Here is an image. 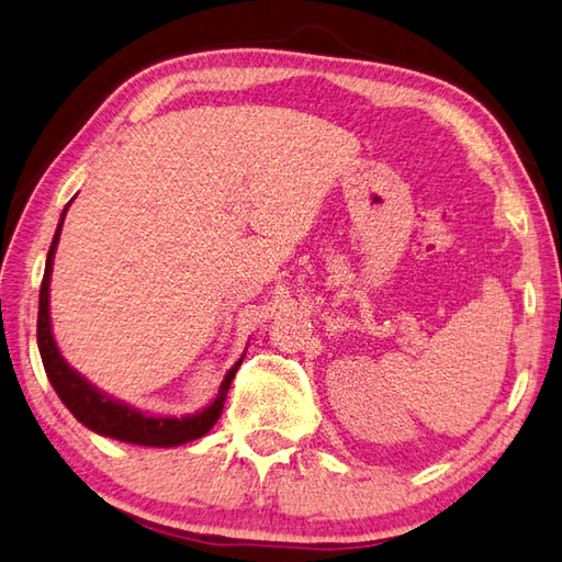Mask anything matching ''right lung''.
Returning a JSON list of instances; mask_svg holds the SVG:
<instances>
[{
	"label": "right lung",
	"instance_id": "obj_1",
	"mask_svg": "<svg viewBox=\"0 0 562 562\" xmlns=\"http://www.w3.org/2000/svg\"><path fill=\"white\" fill-rule=\"evenodd\" d=\"M71 204V202H69ZM61 211V218L57 223L53 245H49L47 261H45V273L41 283V305H37V348H41V358L47 372V380L53 382L57 396L61 398L74 418L83 423L86 428L105 435V438L120 440V442H132V445H144V447H178L184 442H192L202 438L214 423L218 420L223 402H226V394L231 390V382L238 372L243 358L235 363L228 375L223 378L218 396L211 402L206 408L196 411L192 416H148L144 411L127 406L117 402V398L108 396L105 392L98 390L89 380H83L77 370L67 366V360L61 358L59 348L53 336V324H49V277H53V261H55V249L59 243L61 223H65L67 209Z\"/></svg>",
	"mask_w": 562,
	"mask_h": 562
}]
</instances>
